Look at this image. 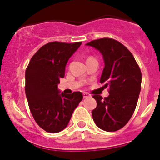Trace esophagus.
Returning a JSON list of instances; mask_svg holds the SVG:
<instances>
[{
  "mask_svg": "<svg viewBox=\"0 0 160 160\" xmlns=\"http://www.w3.org/2000/svg\"><path fill=\"white\" fill-rule=\"evenodd\" d=\"M83 98H88V97H89V96H90V95H89L88 92H83Z\"/></svg>",
  "mask_w": 160,
  "mask_h": 160,
  "instance_id": "34e87169",
  "label": "esophagus"
}]
</instances>
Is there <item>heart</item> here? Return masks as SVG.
Returning <instances> with one entry per match:
<instances>
[{
	"label": "heart",
	"instance_id": "b5f03b06",
	"mask_svg": "<svg viewBox=\"0 0 160 160\" xmlns=\"http://www.w3.org/2000/svg\"><path fill=\"white\" fill-rule=\"evenodd\" d=\"M88 58H89V57H88Z\"/></svg>",
	"mask_w": 160,
	"mask_h": 160
}]
</instances>
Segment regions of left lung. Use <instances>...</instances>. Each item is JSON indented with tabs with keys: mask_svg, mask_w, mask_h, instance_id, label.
Listing matches in <instances>:
<instances>
[{
	"mask_svg": "<svg viewBox=\"0 0 160 160\" xmlns=\"http://www.w3.org/2000/svg\"><path fill=\"white\" fill-rule=\"evenodd\" d=\"M86 44L103 55L105 65L100 83L109 87L108 97L93 96L97 103L92 112L93 120L102 130L116 132L127 124L135 112L141 90L140 68L132 52L114 39H98Z\"/></svg>",
	"mask_w": 160,
	"mask_h": 160,
	"instance_id": "1",
	"label": "left lung"
}]
</instances>
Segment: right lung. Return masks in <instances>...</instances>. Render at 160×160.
Segmentation results:
<instances>
[{
	"mask_svg": "<svg viewBox=\"0 0 160 160\" xmlns=\"http://www.w3.org/2000/svg\"><path fill=\"white\" fill-rule=\"evenodd\" d=\"M82 42H50L32 57L25 71V94L30 112L46 132L57 133L67 127L73 111L83 99L80 92H59L68 60Z\"/></svg>",
	"mask_w": 160,
	"mask_h": 160,
	"instance_id": "obj_1",
	"label": "right lung"
}]
</instances>
